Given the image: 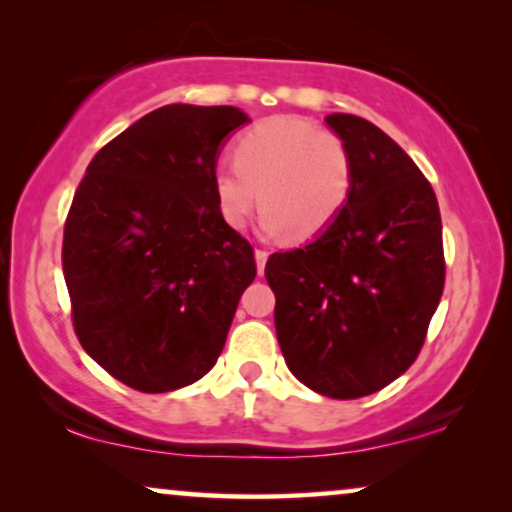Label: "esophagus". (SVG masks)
Here are the masks:
<instances>
[{
    "label": "esophagus",
    "instance_id": "34e87169",
    "mask_svg": "<svg viewBox=\"0 0 512 512\" xmlns=\"http://www.w3.org/2000/svg\"><path fill=\"white\" fill-rule=\"evenodd\" d=\"M267 260H269V252L264 250V248H255V262H257V271H264V264H267Z\"/></svg>",
    "mask_w": 512,
    "mask_h": 512
}]
</instances>
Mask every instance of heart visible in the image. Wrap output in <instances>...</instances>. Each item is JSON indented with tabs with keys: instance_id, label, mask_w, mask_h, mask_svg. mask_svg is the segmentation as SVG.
<instances>
[{
	"instance_id": "obj_1",
	"label": "heart",
	"mask_w": 512,
	"mask_h": 512,
	"mask_svg": "<svg viewBox=\"0 0 512 512\" xmlns=\"http://www.w3.org/2000/svg\"><path fill=\"white\" fill-rule=\"evenodd\" d=\"M356 159L342 135L302 117H271L236 142V161L213 170L217 213L231 229L245 227L262 201L267 234H323L349 206Z\"/></svg>"
}]
</instances>
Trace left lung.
Here are the masks:
<instances>
[{"label": "left lung", "instance_id": "left-lung-1", "mask_svg": "<svg viewBox=\"0 0 512 512\" xmlns=\"http://www.w3.org/2000/svg\"><path fill=\"white\" fill-rule=\"evenodd\" d=\"M325 121L356 159L353 196L316 241L274 252L264 276L290 372L353 400L417 360L445 288V250L438 199L405 149L353 114Z\"/></svg>", "mask_w": 512, "mask_h": 512}]
</instances>
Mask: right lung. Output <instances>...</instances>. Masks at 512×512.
<instances>
[{
	"label": "right lung",
	"instance_id": "1",
	"mask_svg": "<svg viewBox=\"0 0 512 512\" xmlns=\"http://www.w3.org/2000/svg\"><path fill=\"white\" fill-rule=\"evenodd\" d=\"M248 117L229 105H166L88 163L63 231V274L81 346L121 384H194L227 342L257 264L217 213L222 140Z\"/></svg>",
	"mask_w": 512,
	"mask_h": 512
}]
</instances>
